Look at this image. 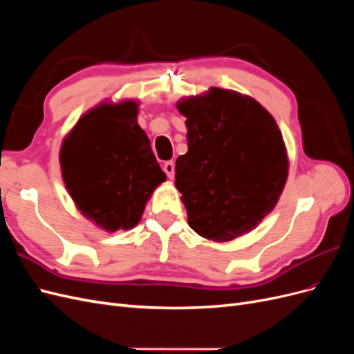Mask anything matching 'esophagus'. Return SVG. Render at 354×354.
Wrapping results in <instances>:
<instances>
[{"label": "esophagus", "mask_w": 354, "mask_h": 354, "mask_svg": "<svg viewBox=\"0 0 354 354\" xmlns=\"http://www.w3.org/2000/svg\"><path fill=\"white\" fill-rule=\"evenodd\" d=\"M164 171L165 174L168 176V178H174V174H176V167H174V162L173 160H168V162L164 164Z\"/></svg>", "instance_id": "34e87169"}]
</instances>
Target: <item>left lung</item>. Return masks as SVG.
<instances>
[{"instance_id": "obj_1", "label": "left lung", "mask_w": 354, "mask_h": 354, "mask_svg": "<svg viewBox=\"0 0 354 354\" xmlns=\"http://www.w3.org/2000/svg\"><path fill=\"white\" fill-rule=\"evenodd\" d=\"M187 153L177 158L176 187L199 236L229 242L259 226L279 201L288 155L274 118L250 95L211 87L181 99Z\"/></svg>"}]
</instances>
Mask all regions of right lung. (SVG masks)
Instances as JSON below:
<instances>
[{"label": "right lung", "instance_id": "add662e5", "mask_svg": "<svg viewBox=\"0 0 354 354\" xmlns=\"http://www.w3.org/2000/svg\"><path fill=\"white\" fill-rule=\"evenodd\" d=\"M137 113L136 100L103 102L80 118L60 147L62 177L75 207L109 233L133 229L167 180Z\"/></svg>", "mask_w": 354, "mask_h": 354}]
</instances>
